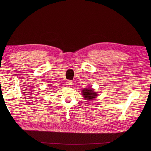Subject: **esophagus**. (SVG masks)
I'll list each match as a JSON object with an SVG mask.
<instances>
[{"label":"esophagus","mask_w":151,"mask_h":151,"mask_svg":"<svg viewBox=\"0 0 151 151\" xmlns=\"http://www.w3.org/2000/svg\"><path fill=\"white\" fill-rule=\"evenodd\" d=\"M72 81H71L70 80H68V81H67V85L70 86V85H72Z\"/></svg>","instance_id":"obj_1"}]
</instances>
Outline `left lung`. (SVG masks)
<instances>
[{"instance_id":"obj_1","label":"left lung","mask_w":151,"mask_h":151,"mask_svg":"<svg viewBox=\"0 0 151 151\" xmlns=\"http://www.w3.org/2000/svg\"><path fill=\"white\" fill-rule=\"evenodd\" d=\"M82 92L84 99L86 100H92L97 96L96 92H95V91L91 88H84Z\"/></svg>"}]
</instances>
